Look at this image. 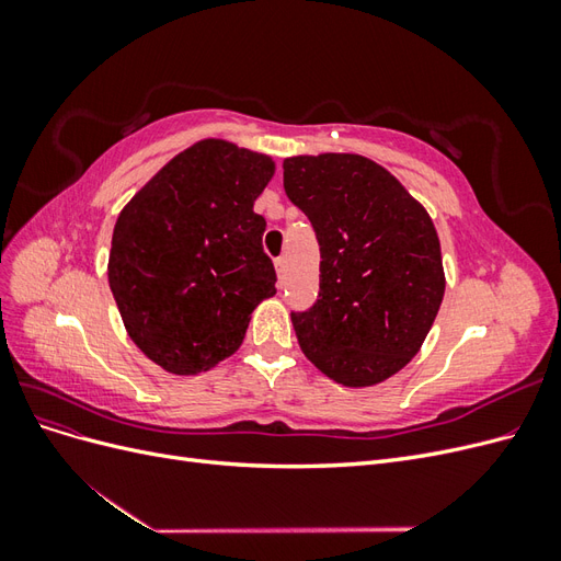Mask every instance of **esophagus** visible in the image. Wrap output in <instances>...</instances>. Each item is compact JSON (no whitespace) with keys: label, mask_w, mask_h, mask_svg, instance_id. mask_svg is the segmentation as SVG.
Here are the masks:
<instances>
[{"label":"esophagus","mask_w":561,"mask_h":561,"mask_svg":"<svg viewBox=\"0 0 561 561\" xmlns=\"http://www.w3.org/2000/svg\"><path fill=\"white\" fill-rule=\"evenodd\" d=\"M276 274H278V280L283 283V276H285V257H278V260H276Z\"/></svg>","instance_id":"esophagus-1"}]
</instances>
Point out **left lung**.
I'll use <instances>...</instances> for the list:
<instances>
[{
	"instance_id": "8db88e82",
	"label": "left lung",
	"mask_w": 561,
	"mask_h": 561,
	"mask_svg": "<svg viewBox=\"0 0 561 561\" xmlns=\"http://www.w3.org/2000/svg\"><path fill=\"white\" fill-rule=\"evenodd\" d=\"M283 186L311 219L320 293L293 313L304 355L332 381H386L419 353L445 297L439 239L426 208L360 154L290 157Z\"/></svg>"
}]
</instances>
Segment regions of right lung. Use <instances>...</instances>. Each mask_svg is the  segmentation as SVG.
<instances>
[{"mask_svg": "<svg viewBox=\"0 0 561 561\" xmlns=\"http://www.w3.org/2000/svg\"><path fill=\"white\" fill-rule=\"evenodd\" d=\"M276 163L208 138L180 151L118 213L107 278L128 336L151 363L194 377L239 351L276 295L252 210Z\"/></svg>", "mask_w": 561, "mask_h": 561, "instance_id": "add662e5", "label": "right lung"}]
</instances>
